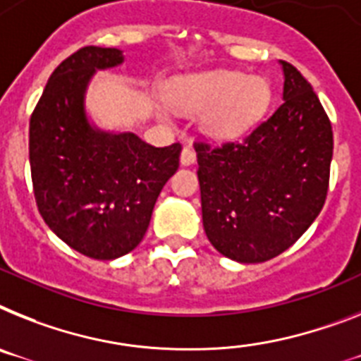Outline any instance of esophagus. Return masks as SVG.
Masks as SVG:
<instances>
[{"mask_svg": "<svg viewBox=\"0 0 361 361\" xmlns=\"http://www.w3.org/2000/svg\"><path fill=\"white\" fill-rule=\"evenodd\" d=\"M180 161L181 165H192V163L196 161V152H195V148L190 147V145H185L183 147V150H181V157H180Z\"/></svg>", "mask_w": 361, "mask_h": 361, "instance_id": "obj_1", "label": "esophagus"}]
</instances>
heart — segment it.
<instances>
[{
    "instance_id": "1",
    "label": "heart",
    "mask_w": 361,
    "mask_h": 361,
    "mask_svg": "<svg viewBox=\"0 0 361 361\" xmlns=\"http://www.w3.org/2000/svg\"><path fill=\"white\" fill-rule=\"evenodd\" d=\"M169 102L187 114H202V126L216 139L244 134L269 101L268 84L237 71L187 75L169 86Z\"/></svg>"
}]
</instances>
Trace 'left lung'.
<instances>
[{
	"mask_svg": "<svg viewBox=\"0 0 361 361\" xmlns=\"http://www.w3.org/2000/svg\"><path fill=\"white\" fill-rule=\"evenodd\" d=\"M283 104L240 143H195L209 242L237 262L281 255L321 213L332 126L310 82L281 60Z\"/></svg>",
	"mask_w": 361,
	"mask_h": 361,
	"instance_id": "left-lung-1",
	"label": "left lung"
}]
</instances>
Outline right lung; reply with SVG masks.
I'll return each mask as SVG.
<instances>
[{
	"label": "right lung",
	"instance_id": "obj_1",
	"mask_svg": "<svg viewBox=\"0 0 361 361\" xmlns=\"http://www.w3.org/2000/svg\"><path fill=\"white\" fill-rule=\"evenodd\" d=\"M123 62L115 47L73 53L49 77L29 124L38 211L56 237L97 260L137 247L157 196L180 166V143L157 148L132 132L101 130L87 117L93 75Z\"/></svg>",
	"mask_w": 361,
	"mask_h": 361
}]
</instances>
